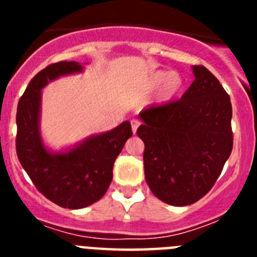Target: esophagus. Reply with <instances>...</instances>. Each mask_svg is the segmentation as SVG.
I'll list each match as a JSON object with an SVG mask.
<instances>
[{
  "instance_id": "34e87169",
  "label": "esophagus",
  "mask_w": 257,
  "mask_h": 257,
  "mask_svg": "<svg viewBox=\"0 0 257 257\" xmlns=\"http://www.w3.org/2000/svg\"><path fill=\"white\" fill-rule=\"evenodd\" d=\"M139 126H140V122L138 121V119H133V121H131V127H133V133L134 134H135L136 130L139 128Z\"/></svg>"
}]
</instances>
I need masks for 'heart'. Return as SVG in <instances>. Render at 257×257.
Returning <instances> with one entry per match:
<instances>
[{
  "label": "heart",
  "instance_id": "obj_1",
  "mask_svg": "<svg viewBox=\"0 0 257 257\" xmlns=\"http://www.w3.org/2000/svg\"><path fill=\"white\" fill-rule=\"evenodd\" d=\"M161 85L160 91L157 95V99L161 101V103H167V101H171L176 95L180 92V90L183 88V78L179 73L176 72H163V70H157L149 78V87L154 88L157 86Z\"/></svg>",
  "mask_w": 257,
  "mask_h": 257
}]
</instances>
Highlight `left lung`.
I'll use <instances>...</instances> for the list:
<instances>
[{
	"mask_svg": "<svg viewBox=\"0 0 257 257\" xmlns=\"http://www.w3.org/2000/svg\"><path fill=\"white\" fill-rule=\"evenodd\" d=\"M194 81L180 100L139 113L145 180L158 199L192 205L206 196L233 148L231 103L219 79L193 65Z\"/></svg>",
	"mask_w": 257,
	"mask_h": 257,
	"instance_id": "1",
	"label": "left lung"
}]
</instances>
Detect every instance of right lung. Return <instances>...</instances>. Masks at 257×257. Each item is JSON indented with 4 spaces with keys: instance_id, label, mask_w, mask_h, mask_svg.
Segmentation results:
<instances>
[{
    "instance_id": "add662e5",
    "label": "right lung",
    "mask_w": 257,
    "mask_h": 257,
    "mask_svg": "<svg viewBox=\"0 0 257 257\" xmlns=\"http://www.w3.org/2000/svg\"><path fill=\"white\" fill-rule=\"evenodd\" d=\"M83 68L77 61H59L42 69L27 86L17 112V153L23 169L47 199L70 210L87 207L105 194L115 158L133 136L131 123L124 121L63 151L45 145L41 135L42 90L59 77L82 73Z\"/></svg>"
}]
</instances>
